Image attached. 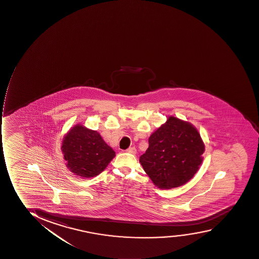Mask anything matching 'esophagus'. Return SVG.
<instances>
[{
    "label": "esophagus",
    "mask_w": 259,
    "mask_h": 259,
    "mask_svg": "<svg viewBox=\"0 0 259 259\" xmlns=\"http://www.w3.org/2000/svg\"><path fill=\"white\" fill-rule=\"evenodd\" d=\"M127 151H128V153H131V154H133V155H136V154H137V149H136L135 147H131V148H128Z\"/></svg>",
    "instance_id": "esophagus-1"
}]
</instances>
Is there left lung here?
Here are the masks:
<instances>
[{"label":"left lung","instance_id":"left-lung-1","mask_svg":"<svg viewBox=\"0 0 259 259\" xmlns=\"http://www.w3.org/2000/svg\"><path fill=\"white\" fill-rule=\"evenodd\" d=\"M203 152L204 144L196 127L170 115L150 135L149 148L139 161L156 187L169 190L193 178Z\"/></svg>","mask_w":259,"mask_h":259}]
</instances>
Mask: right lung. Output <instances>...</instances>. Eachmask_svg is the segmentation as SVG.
<instances>
[{
    "label": "right lung",
    "instance_id": "add662e5",
    "mask_svg": "<svg viewBox=\"0 0 259 259\" xmlns=\"http://www.w3.org/2000/svg\"><path fill=\"white\" fill-rule=\"evenodd\" d=\"M61 150L66 166L78 177L94 178L100 174L115 156L111 147L97 131L77 123L63 137Z\"/></svg>",
    "mask_w": 259,
    "mask_h": 259
}]
</instances>
